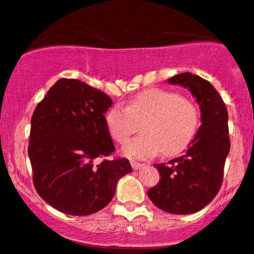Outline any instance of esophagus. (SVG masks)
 <instances>
[{
	"label": "esophagus",
	"mask_w": 254,
	"mask_h": 254,
	"mask_svg": "<svg viewBox=\"0 0 254 254\" xmlns=\"http://www.w3.org/2000/svg\"><path fill=\"white\" fill-rule=\"evenodd\" d=\"M131 166H132V169L133 170H138V169H142L144 166V164H142V163H137V161H133V160H131Z\"/></svg>",
	"instance_id": "34e87169"
}]
</instances>
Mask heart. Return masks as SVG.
<instances>
[{
    "instance_id": "b5f03b06",
    "label": "heart",
    "mask_w": 254,
    "mask_h": 254,
    "mask_svg": "<svg viewBox=\"0 0 254 254\" xmlns=\"http://www.w3.org/2000/svg\"><path fill=\"white\" fill-rule=\"evenodd\" d=\"M111 137L125 143L142 123L143 135L127 142L125 155L147 159L160 152L175 155L187 148L199 127V111L190 100L175 91L152 88L133 96L127 104L113 105L105 117Z\"/></svg>"
}]
</instances>
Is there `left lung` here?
Instances as JSON below:
<instances>
[{
  "mask_svg": "<svg viewBox=\"0 0 254 254\" xmlns=\"http://www.w3.org/2000/svg\"><path fill=\"white\" fill-rule=\"evenodd\" d=\"M190 90L201 112V125L181 157L154 164L160 181L148 197L160 210L174 214L195 213L210 204L219 191L225 159L230 150L228 111L218 91L190 72L168 80Z\"/></svg>",
  "mask_w": 254,
  "mask_h": 254,
  "instance_id": "8db88e82",
  "label": "left lung"
}]
</instances>
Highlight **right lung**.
Masks as SVG:
<instances>
[{
    "mask_svg": "<svg viewBox=\"0 0 254 254\" xmlns=\"http://www.w3.org/2000/svg\"><path fill=\"white\" fill-rule=\"evenodd\" d=\"M104 91L78 79L58 80L31 118L29 158L40 196L60 212L88 216L110 204L118 181L132 172L124 158L95 165L116 150L105 122Z\"/></svg>",
    "mask_w": 254,
    "mask_h": 254,
    "instance_id": "obj_1",
    "label": "right lung"
}]
</instances>
